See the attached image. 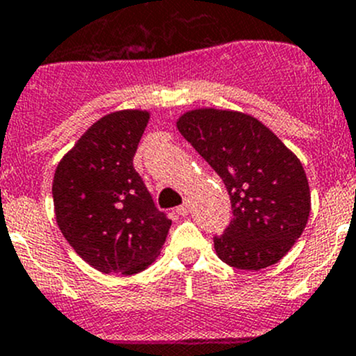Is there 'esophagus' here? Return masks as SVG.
I'll return each mask as SVG.
<instances>
[{
  "instance_id": "1",
  "label": "esophagus",
  "mask_w": 356,
  "mask_h": 356,
  "mask_svg": "<svg viewBox=\"0 0 356 356\" xmlns=\"http://www.w3.org/2000/svg\"><path fill=\"white\" fill-rule=\"evenodd\" d=\"M175 211H177L179 215H182V217H186V215L189 213V203H182L181 207L175 208Z\"/></svg>"
}]
</instances>
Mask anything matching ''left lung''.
<instances>
[{
    "label": "left lung",
    "instance_id": "left-lung-1",
    "mask_svg": "<svg viewBox=\"0 0 356 356\" xmlns=\"http://www.w3.org/2000/svg\"><path fill=\"white\" fill-rule=\"evenodd\" d=\"M177 129L220 175L231 198L234 218L213 238L218 258L241 270L277 264L310 215V186L298 156L241 111L189 110Z\"/></svg>",
    "mask_w": 356,
    "mask_h": 356
}]
</instances>
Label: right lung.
<instances>
[{
  "label": "right lung",
  "instance_id": "1",
  "mask_svg": "<svg viewBox=\"0 0 356 356\" xmlns=\"http://www.w3.org/2000/svg\"><path fill=\"white\" fill-rule=\"evenodd\" d=\"M148 120L146 110L105 115L60 160L53 177L63 238L103 274L132 275L148 268L172 225L132 165Z\"/></svg>",
  "mask_w": 356,
  "mask_h": 356
}]
</instances>
